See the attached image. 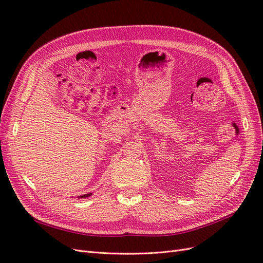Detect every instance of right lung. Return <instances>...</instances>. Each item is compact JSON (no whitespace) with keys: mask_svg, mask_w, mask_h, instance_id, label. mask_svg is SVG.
I'll return each mask as SVG.
<instances>
[{"mask_svg":"<svg viewBox=\"0 0 263 263\" xmlns=\"http://www.w3.org/2000/svg\"><path fill=\"white\" fill-rule=\"evenodd\" d=\"M92 195V193H89V194H84V195H81V196H78L79 198H83V197H89V196H91Z\"/></svg>","mask_w":263,"mask_h":263,"instance_id":"right-lung-1","label":"right lung"}]
</instances>
